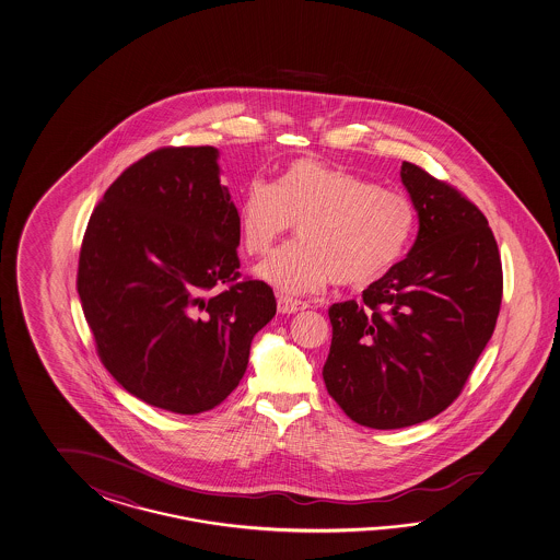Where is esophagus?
Masks as SVG:
<instances>
[{"label":"esophagus","instance_id":"esophagus-1","mask_svg":"<svg viewBox=\"0 0 560 560\" xmlns=\"http://www.w3.org/2000/svg\"><path fill=\"white\" fill-rule=\"evenodd\" d=\"M306 306L308 305H306L305 301H299V299H293V296H277V308H279V313L291 315V313H296V311H303Z\"/></svg>","mask_w":560,"mask_h":560}]
</instances>
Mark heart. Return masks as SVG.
Segmentation results:
<instances>
[{"instance_id": "b5f03b06", "label": "heart", "mask_w": 560, "mask_h": 560, "mask_svg": "<svg viewBox=\"0 0 560 560\" xmlns=\"http://www.w3.org/2000/svg\"><path fill=\"white\" fill-rule=\"evenodd\" d=\"M289 245L259 267L267 283L287 295L317 293L335 281L364 289L390 273L406 254L416 208L400 191L374 186L347 170L295 160L273 184L254 179L237 203L245 254L264 257L295 230Z\"/></svg>"}]
</instances>
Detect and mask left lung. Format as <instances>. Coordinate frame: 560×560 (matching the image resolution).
Segmentation results:
<instances>
[{"mask_svg": "<svg viewBox=\"0 0 560 560\" xmlns=\"http://www.w3.org/2000/svg\"><path fill=\"white\" fill-rule=\"evenodd\" d=\"M420 232L406 259L328 308L323 378L352 422L398 430L454 404L495 330L503 267L483 211L445 179L404 162Z\"/></svg>", "mask_w": 560, "mask_h": 560, "instance_id": "1", "label": "left lung"}]
</instances>
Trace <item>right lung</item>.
<instances>
[{
	"instance_id": "obj_1",
	"label": "right lung",
	"mask_w": 560,
	"mask_h": 560,
	"mask_svg": "<svg viewBox=\"0 0 560 560\" xmlns=\"http://www.w3.org/2000/svg\"><path fill=\"white\" fill-rule=\"evenodd\" d=\"M213 147H164L98 201L77 291L96 354L118 384L174 413L208 412L245 374L273 289L240 273L237 208Z\"/></svg>"
}]
</instances>
